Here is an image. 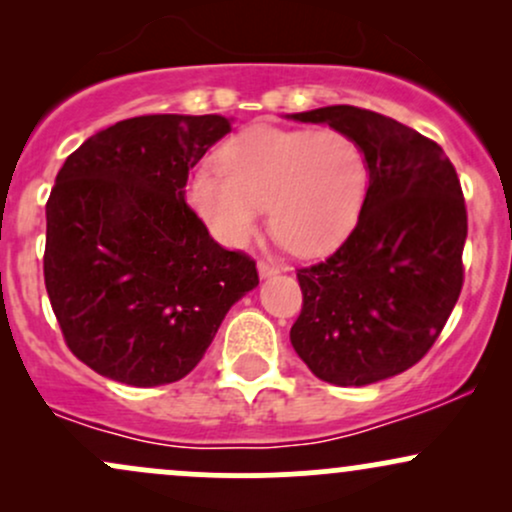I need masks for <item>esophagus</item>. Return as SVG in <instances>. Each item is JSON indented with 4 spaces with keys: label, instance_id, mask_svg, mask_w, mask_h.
Masks as SVG:
<instances>
[{
    "label": "esophagus",
    "instance_id": "34e87169",
    "mask_svg": "<svg viewBox=\"0 0 512 512\" xmlns=\"http://www.w3.org/2000/svg\"><path fill=\"white\" fill-rule=\"evenodd\" d=\"M257 272H260L262 279H267V276H274L276 272H279V267H276V264H272V262H267V260H260V262H257Z\"/></svg>",
    "mask_w": 512,
    "mask_h": 512
}]
</instances>
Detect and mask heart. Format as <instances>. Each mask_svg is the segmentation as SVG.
Listing matches in <instances>:
<instances>
[{
	"instance_id": "b5f03b06",
	"label": "heart",
	"mask_w": 512,
	"mask_h": 512,
	"mask_svg": "<svg viewBox=\"0 0 512 512\" xmlns=\"http://www.w3.org/2000/svg\"><path fill=\"white\" fill-rule=\"evenodd\" d=\"M219 163L192 175L187 202L226 248L248 243L267 207L286 248L325 255L349 236L366 202V151L334 129L252 127L223 144Z\"/></svg>"
}]
</instances>
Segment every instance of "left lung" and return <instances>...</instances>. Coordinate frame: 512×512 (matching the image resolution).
Wrapping results in <instances>:
<instances>
[{
    "instance_id": "obj_1",
    "label": "left lung",
    "mask_w": 512,
    "mask_h": 512,
    "mask_svg": "<svg viewBox=\"0 0 512 512\" xmlns=\"http://www.w3.org/2000/svg\"><path fill=\"white\" fill-rule=\"evenodd\" d=\"M361 144L368 192L349 238L296 272L303 308L291 344L320 380L370 385L428 354L460 298L467 207L443 149L373 110L330 105L291 115Z\"/></svg>"
}]
</instances>
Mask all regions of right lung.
Here are the masks:
<instances>
[{
    "mask_svg": "<svg viewBox=\"0 0 512 512\" xmlns=\"http://www.w3.org/2000/svg\"><path fill=\"white\" fill-rule=\"evenodd\" d=\"M231 132L221 115H142L88 137L57 173L45 289L69 351L105 378L168 385L202 361L260 284L185 202L190 168Z\"/></svg>",
    "mask_w": 512,
    "mask_h": 512,
    "instance_id": "add662e5",
    "label": "right lung"
}]
</instances>
